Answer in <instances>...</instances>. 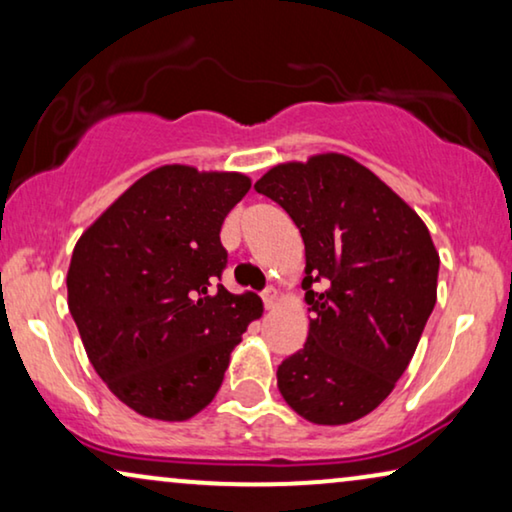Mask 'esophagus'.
<instances>
[{
    "mask_svg": "<svg viewBox=\"0 0 512 512\" xmlns=\"http://www.w3.org/2000/svg\"><path fill=\"white\" fill-rule=\"evenodd\" d=\"M261 298H263V305H265V310H272V307L277 305V291L272 289V286H270V289H265V291L261 293Z\"/></svg>",
    "mask_w": 512,
    "mask_h": 512,
    "instance_id": "obj_1",
    "label": "esophagus"
}]
</instances>
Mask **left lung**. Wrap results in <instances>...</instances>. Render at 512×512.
Masks as SVG:
<instances>
[{
    "instance_id": "8db88e82",
    "label": "left lung",
    "mask_w": 512,
    "mask_h": 512,
    "mask_svg": "<svg viewBox=\"0 0 512 512\" xmlns=\"http://www.w3.org/2000/svg\"><path fill=\"white\" fill-rule=\"evenodd\" d=\"M256 191L305 242L303 349L277 368L284 401L312 424H349L396 387L436 305L429 228L380 177L342 153L272 167Z\"/></svg>"
}]
</instances>
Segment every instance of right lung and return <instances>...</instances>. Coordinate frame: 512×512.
Masks as SVG:
<instances>
[{"label": "right lung", "instance_id": "add662e5", "mask_svg": "<svg viewBox=\"0 0 512 512\" xmlns=\"http://www.w3.org/2000/svg\"><path fill=\"white\" fill-rule=\"evenodd\" d=\"M251 188L240 172L163 165L76 242L67 303L97 375L139 415L186 422L212 403L256 293H230L221 226Z\"/></svg>", "mask_w": 512, "mask_h": 512}]
</instances>
